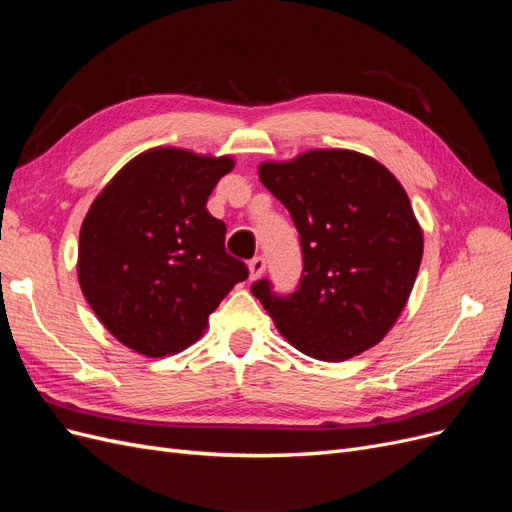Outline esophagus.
Listing matches in <instances>:
<instances>
[{
    "instance_id": "obj_1",
    "label": "esophagus",
    "mask_w": 512,
    "mask_h": 512,
    "mask_svg": "<svg viewBox=\"0 0 512 512\" xmlns=\"http://www.w3.org/2000/svg\"><path fill=\"white\" fill-rule=\"evenodd\" d=\"M265 269H267L265 258H262V256L252 258V260H250V280H258V277H260L262 273H265Z\"/></svg>"
}]
</instances>
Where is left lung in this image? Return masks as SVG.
<instances>
[{
  "instance_id": "8db88e82",
  "label": "left lung",
  "mask_w": 512,
  "mask_h": 512,
  "mask_svg": "<svg viewBox=\"0 0 512 512\" xmlns=\"http://www.w3.org/2000/svg\"><path fill=\"white\" fill-rule=\"evenodd\" d=\"M262 185L288 209L303 250L301 284L252 294L288 342L318 361H346L382 342L406 307L423 230L389 168L350 149H312L262 162Z\"/></svg>"
}]
</instances>
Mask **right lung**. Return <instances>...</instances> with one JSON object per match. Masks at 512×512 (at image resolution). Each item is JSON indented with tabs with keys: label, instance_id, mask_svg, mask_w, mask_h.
Returning a JSON list of instances; mask_svg holds the SVG:
<instances>
[{
	"label": "right lung",
	"instance_id": "add662e5",
	"mask_svg": "<svg viewBox=\"0 0 512 512\" xmlns=\"http://www.w3.org/2000/svg\"><path fill=\"white\" fill-rule=\"evenodd\" d=\"M235 160L153 147L108 181L79 237V284L130 350L158 359L194 344L247 267L226 247L207 200Z\"/></svg>",
	"mask_w": 512,
	"mask_h": 512
}]
</instances>
